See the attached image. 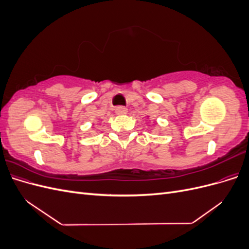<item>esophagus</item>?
Instances as JSON below:
<instances>
[{
  "instance_id": "1",
  "label": "esophagus",
  "mask_w": 249,
  "mask_h": 249,
  "mask_svg": "<svg viewBox=\"0 0 249 249\" xmlns=\"http://www.w3.org/2000/svg\"><path fill=\"white\" fill-rule=\"evenodd\" d=\"M115 113L117 115H125L127 113V109L124 107H117L115 109Z\"/></svg>"
}]
</instances>
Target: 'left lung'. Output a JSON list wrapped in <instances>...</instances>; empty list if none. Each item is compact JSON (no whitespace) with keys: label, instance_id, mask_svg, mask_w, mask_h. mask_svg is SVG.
Segmentation results:
<instances>
[{"label":"left lung","instance_id":"obj_1","mask_svg":"<svg viewBox=\"0 0 249 249\" xmlns=\"http://www.w3.org/2000/svg\"><path fill=\"white\" fill-rule=\"evenodd\" d=\"M147 117H148V116H147Z\"/></svg>","mask_w":249,"mask_h":249}]
</instances>
